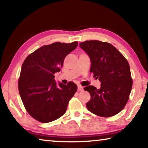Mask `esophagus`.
<instances>
[{
    "mask_svg": "<svg viewBox=\"0 0 148 148\" xmlns=\"http://www.w3.org/2000/svg\"><path fill=\"white\" fill-rule=\"evenodd\" d=\"M83 90H84V87L82 86H78V87H77V91H83Z\"/></svg>",
    "mask_w": 148,
    "mask_h": 148,
    "instance_id": "1",
    "label": "esophagus"
}]
</instances>
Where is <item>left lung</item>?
Here are the masks:
<instances>
[{"mask_svg":"<svg viewBox=\"0 0 148 148\" xmlns=\"http://www.w3.org/2000/svg\"><path fill=\"white\" fill-rule=\"evenodd\" d=\"M91 61L90 72L101 82V88L87 86L91 99L86 106L92 113L108 117L123 109L132 86L128 61L116 47L107 42L87 40L79 44Z\"/></svg>","mask_w":148,"mask_h":148,"instance_id":"obj_1","label":"left lung"}]
</instances>
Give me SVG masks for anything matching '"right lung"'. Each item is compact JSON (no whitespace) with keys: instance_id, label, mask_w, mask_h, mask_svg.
<instances>
[{"instance_id":"add662e5","label":"right lung","mask_w":148,"mask_h":148,"mask_svg":"<svg viewBox=\"0 0 148 148\" xmlns=\"http://www.w3.org/2000/svg\"><path fill=\"white\" fill-rule=\"evenodd\" d=\"M77 44L55 42L42 46L27 56L22 64L19 95L27 112L37 121L49 123L61 117L77 91L72 82L57 84L54 74L60 72L65 57Z\"/></svg>"}]
</instances>
